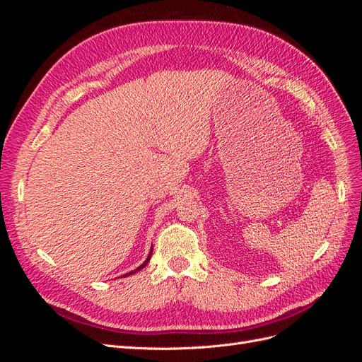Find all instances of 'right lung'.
Instances as JSON below:
<instances>
[{
  "label": "right lung",
  "instance_id": "1",
  "mask_svg": "<svg viewBox=\"0 0 362 362\" xmlns=\"http://www.w3.org/2000/svg\"><path fill=\"white\" fill-rule=\"evenodd\" d=\"M151 255H152V247H151V252H149V255H148V258H146V261L144 262V264H141V266H139L136 270H133V272H129V273H127V275H124V276H129V275H133V273H136V272H139V270H141V269H144L146 264H148V261L151 259Z\"/></svg>",
  "mask_w": 362,
  "mask_h": 362
}]
</instances>
